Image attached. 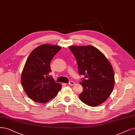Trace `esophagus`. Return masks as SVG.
Returning a JSON list of instances; mask_svg holds the SVG:
<instances>
[{"label":"esophagus","instance_id":"esophagus-1","mask_svg":"<svg viewBox=\"0 0 135 135\" xmlns=\"http://www.w3.org/2000/svg\"><path fill=\"white\" fill-rule=\"evenodd\" d=\"M74 84H75V82L74 81H70L69 83V85H74Z\"/></svg>","mask_w":135,"mask_h":135}]
</instances>
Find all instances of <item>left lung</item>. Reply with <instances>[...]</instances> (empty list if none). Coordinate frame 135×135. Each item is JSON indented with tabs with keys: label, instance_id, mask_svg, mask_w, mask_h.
I'll list each match as a JSON object with an SVG mask.
<instances>
[{
	"label": "left lung",
	"instance_id": "8db88e82",
	"mask_svg": "<svg viewBox=\"0 0 135 135\" xmlns=\"http://www.w3.org/2000/svg\"><path fill=\"white\" fill-rule=\"evenodd\" d=\"M69 48L76 60L79 74L85 77L79 83L83 88L79 99L91 107L103 103L114 85V74L109 60L100 51L90 45L70 46Z\"/></svg>",
	"mask_w": 135,
	"mask_h": 135
}]
</instances>
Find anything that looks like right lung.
Here are the masks:
<instances>
[{
  "mask_svg": "<svg viewBox=\"0 0 135 135\" xmlns=\"http://www.w3.org/2000/svg\"><path fill=\"white\" fill-rule=\"evenodd\" d=\"M61 50L57 45L43 44L28 57L21 75V83L27 96L40 103H47L56 95L61 85L50 75V62Z\"/></svg>",
  "mask_w": 135,
  "mask_h": 135,
  "instance_id": "obj_1",
  "label": "right lung"
}]
</instances>
